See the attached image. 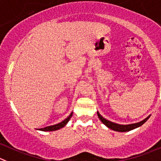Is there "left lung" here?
I'll list each match as a JSON object with an SVG mask.
<instances>
[{
    "label": "left lung",
    "instance_id": "obj_1",
    "mask_svg": "<svg viewBox=\"0 0 161 161\" xmlns=\"http://www.w3.org/2000/svg\"><path fill=\"white\" fill-rule=\"evenodd\" d=\"M97 116H98L99 119L101 120L102 122L103 123L104 125H106L107 126L108 128L111 129V130H114V131H118V132H127V131H130V130H133V129H136L139 126H141L142 125H143L147 120L148 119L149 117H148L147 118H145V120L143 121H140L138 123H135V124H130V125H119V124H116V123H114L112 121H109L108 120L105 119L103 117H102L100 115L98 112H97Z\"/></svg>",
    "mask_w": 161,
    "mask_h": 161
}]
</instances>
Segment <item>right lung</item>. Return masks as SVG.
<instances>
[{
	"instance_id": "add662e5",
	"label": "right lung",
	"mask_w": 161,
	"mask_h": 161,
	"mask_svg": "<svg viewBox=\"0 0 161 161\" xmlns=\"http://www.w3.org/2000/svg\"><path fill=\"white\" fill-rule=\"evenodd\" d=\"M71 117H72V113L70 114V115H69L68 117H67V118H66L65 120H64L62 122H60V123H58V124H56V125H54L47 126V127H45V128L40 129V130H42V131H55V130H59V129L63 128V127H64V126L67 125V123L68 122L69 120L70 119V118H71Z\"/></svg>"
}]
</instances>
